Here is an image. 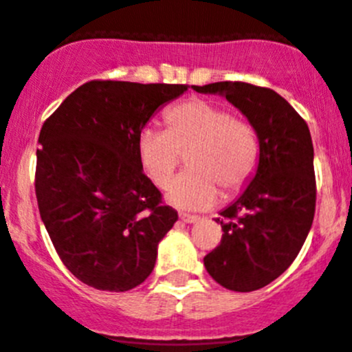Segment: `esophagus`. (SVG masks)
Here are the masks:
<instances>
[{"mask_svg": "<svg viewBox=\"0 0 352 352\" xmlns=\"http://www.w3.org/2000/svg\"><path fill=\"white\" fill-rule=\"evenodd\" d=\"M180 220L184 221V223H196L197 220H199V217L197 214H189V213H180L179 214Z\"/></svg>", "mask_w": 352, "mask_h": 352, "instance_id": "esophagus-1", "label": "esophagus"}]
</instances>
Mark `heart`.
Segmentation results:
<instances>
[{
  "instance_id": "obj_1",
  "label": "heart",
  "mask_w": 352,
  "mask_h": 352,
  "mask_svg": "<svg viewBox=\"0 0 352 352\" xmlns=\"http://www.w3.org/2000/svg\"><path fill=\"white\" fill-rule=\"evenodd\" d=\"M254 125L210 100L182 101L165 113V131L144 129L138 138V156L148 179L166 189L189 155V172L172 184L168 201L186 210H204L217 203L220 187L227 196L241 192L259 163Z\"/></svg>"
}]
</instances>
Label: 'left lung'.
<instances>
[{"label": "left lung", "mask_w": 352, "mask_h": 352, "mask_svg": "<svg viewBox=\"0 0 352 352\" xmlns=\"http://www.w3.org/2000/svg\"><path fill=\"white\" fill-rule=\"evenodd\" d=\"M223 94L258 131L259 165L234 204L220 213L221 241L204 256L214 282L251 292L280 277L301 251L315 218L313 142L305 118L275 91L248 82L194 85Z\"/></svg>", "instance_id": "8db88e82"}]
</instances>
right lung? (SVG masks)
Here are the masks:
<instances>
[{
  "mask_svg": "<svg viewBox=\"0 0 352 352\" xmlns=\"http://www.w3.org/2000/svg\"><path fill=\"white\" fill-rule=\"evenodd\" d=\"M187 87L89 80L43 124L37 206L60 259L85 285L125 292L151 275L179 214L142 172L138 138Z\"/></svg>",
  "mask_w": 352,
  "mask_h": 352,
  "instance_id": "1",
  "label": "right lung"
}]
</instances>
